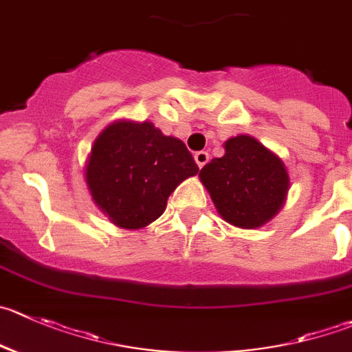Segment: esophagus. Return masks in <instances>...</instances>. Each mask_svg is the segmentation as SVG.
Masks as SVG:
<instances>
[{"mask_svg": "<svg viewBox=\"0 0 352 352\" xmlns=\"http://www.w3.org/2000/svg\"><path fill=\"white\" fill-rule=\"evenodd\" d=\"M195 162H197V166L202 169V167L206 166L207 162H209V153L204 152V150H202V152H197L195 153Z\"/></svg>", "mask_w": 352, "mask_h": 352, "instance_id": "34e87169", "label": "esophagus"}]
</instances>
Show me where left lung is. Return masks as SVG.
Here are the masks:
<instances>
[{
	"mask_svg": "<svg viewBox=\"0 0 352 352\" xmlns=\"http://www.w3.org/2000/svg\"><path fill=\"white\" fill-rule=\"evenodd\" d=\"M200 182L226 223L254 230L285 204L290 179L278 155L249 135L230 138L224 155L200 169Z\"/></svg>",
	"mask_w": 352,
	"mask_h": 352,
	"instance_id": "obj_1",
	"label": "left lung"
}]
</instances>
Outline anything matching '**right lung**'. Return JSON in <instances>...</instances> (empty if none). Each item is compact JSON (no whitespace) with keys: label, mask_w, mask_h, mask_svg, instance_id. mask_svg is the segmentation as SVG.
Returning <instances> with one entry per match:
<instances>
[{"label":"right lung","mask_w":352,"mask_h":352,"mask_svg":"<svg viewBox=\"0 0 352 352\" xmlns=\"http://www.w3.org/2000/svg\"><path fill=\"white\" fill-rule=\"evenodd\" d=\"M199 173L185 143L152 122L116 120L91 146L86 185L93 202L124 230H140L166 210L176 186Z\"/></svg>","instance_id":"obj_1"}]
</instances>
